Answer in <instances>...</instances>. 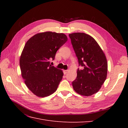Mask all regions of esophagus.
<instances>
[{
    "label": "esophagus",
    "instance_id": "34e87169",
    "mask_svg": "<svg viewBox=\"0 0 128 128\" xmlns=\"http://www.w3.org/2000/svg\"><path fill=\"white\" fill-rule=\"evenodd\" d=\"M68 70H64V75H66L68 72Z\"/></svg>",
    "mask_w": 128,
    "mask_h": 128
}]
</instances>
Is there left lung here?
<instances>
[{"instance_id":"1","label":"left lung","mask_w":128,"mask_h":128,"mask_svg":"<svg viewBox=\"0 0 128 128\" xmlns=\"http://www.w3.org/2000/svg\"><path fill=\"white\" fill-rule=\"evenodd\" d=\"M72 47L82 70H77L72 82L74 91L80 95L90 96L98 92L105 81L108 70L106 56L91 36L83 32L69 34Z\"/></svg>"}]
</instances>
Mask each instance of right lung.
<instances>
[{
  "mask_svg": "<svg viewBox=\"0 0 128 128\" xmlns=\"http://www.w3.org/2000/svg\"><path fill=\"white\" fill-rule=\"evenodd\" d=\"M68 40L62 33H38L26 42L20 59L22 78L26 86L39 97H45L57 90L64 72L50 64L56 51Z\"/></svg>",
  "mask_w": 128,
  "mask_h": 128,
  "instance_id": "obj_1",
  "label": "right lung"
}]
</instances>
